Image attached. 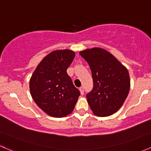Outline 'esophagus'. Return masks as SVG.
<instances>
[{"instance_id": "obj_1", "label": "esophagus", "mask_w": 151, "mask_h": 151, "mask_svg": "<svg viewBox=\"0 0 151 151\" xmlns=\"http://www.w3.org/2000/svg\"><path fill=\"white\" fill-rule=\"evenodd\" d=\"M80 93H81L82 95H83V94L84 93V88H83V87H80Z\"/></svg>"}]
</instances>
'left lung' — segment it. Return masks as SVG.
Listing matches in <instances>:
<instances>
[{
  "instance_id": "left-lung-1",
  "label": "left lung",
  "mask_w": 151,
  "mask_h": 151,
  "mask_svg": "<svg viewBox=\"0 0 151 151\" xmlns=\"http://www.w3.org/2000/svg\"><path fill=\"white\" fill-rule=\"evenodd\" d=\"M80 54L92 72L93 88L86 96L91 110L99 117L112 115L122 106L130 90L127 68L104 49H86Z\"/></svg>"
}]
</instances>
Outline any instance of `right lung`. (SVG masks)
<instances>
[{
  "label": "right lung",
  "mask_w": 151,
  "mask_h": 151,
  "mask_svg": "<svg viewBox=\"0 0 151 151\" xmlns=\"http://www.w3.org/2000/svg\"><path fill=\"white\" fill-rule=\"evenodd\" d=\"M74 56L75 52L70 50L52 51L42 59L30 79L33 101L52 117L71 114L80 95L66 72Z\"/></svg>",
  "instance_id": "right-lung-1"
}]
</instances>
